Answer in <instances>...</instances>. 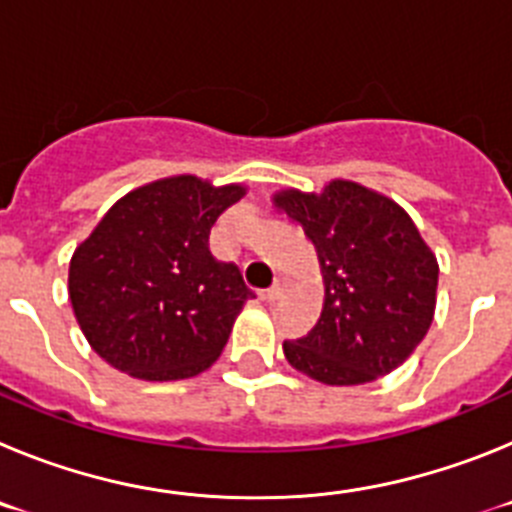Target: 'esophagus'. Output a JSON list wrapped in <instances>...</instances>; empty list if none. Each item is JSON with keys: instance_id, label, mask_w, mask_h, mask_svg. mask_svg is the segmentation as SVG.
<instances>
[{"instance_id": "obj_1", "label": "esophagus", "mask_w": 512, "mask_h": 512, "mask_svg": "<svg viewBox=\"0 0 512 512\" xmlns=\"http://www.w3.org/2000/svg\"><path fill=\"white\" fill-rule=\"evenodd\" d=\"M287 287H289L287 279H277V284H274V287L266 289V295H264V297H266V300H269V302L279 300V297H282L284 292H287Z\"/></svg>"}]
</instances>
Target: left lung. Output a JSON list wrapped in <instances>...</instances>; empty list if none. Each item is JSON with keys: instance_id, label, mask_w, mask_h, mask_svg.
<instances>
[{"instance_id": "8db88e82", "label": "left lung", "mask_w": 512, "mask_h": 512, "mask_svg": "<svg viewBox=\"0 0 512 512\" xmlns=\"http://www.w3.org/2000/svg\"><path fill=\"white\" fill-rule=\"evenodd\" d=\"M274 205L302 225L325 284L315 328L284 341L289 364L338 387L397 369L431 328L438 287L436 256L408 212L346 179L320 194L287 189Z\"/></svg>"}]
</instances>
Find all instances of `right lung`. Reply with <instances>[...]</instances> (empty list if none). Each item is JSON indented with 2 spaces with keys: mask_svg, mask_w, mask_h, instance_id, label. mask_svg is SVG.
I'll use <instances>...</instances> for the list:
<instances>
[{
  "mask_svg": "<svg viewBox=\"0 0 512 512\" xmlns=\"http://www.w3.org/2000/svg\"><path fill=\"white\" fill-rule=\"evenodd\" d=\"M241 184L169 176L110 207L71 256L69 297L89 346L120 372L171 382L205 372L256 297L210 253V230Z\"/></svg>",
  "mask_w": 512,
  "mask_h": 512,
  "instance_id": "obj_1",
  "label": "right lung"
}]
</instances>
